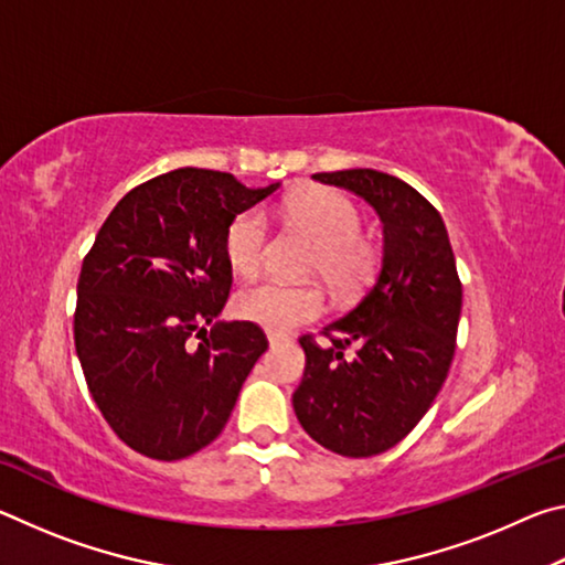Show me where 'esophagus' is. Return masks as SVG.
Listing matches in <instances>:
<instances>
[{
  "mask_svg": "<svg viewBox=\"0 0 565 565\" xmlns=\"http://www.w3.org/2000/svg\"><path fill=\"white\" fill-rule=\"evenodd\" d=\"M266 339H269V343H271V347H276V343H281V341H286V337H284V333H276V331H269V333H266Z\"/></svg>",
  "mask_w": 565,
  "mask_h": 565,
  "instance_id": "34e87169",
  "label": "esophagus"
}]
</instances>
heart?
I'll list each match as a JSON object with an SVG mask.
<instances>
[{"label":"heart","instance_id":"obj_1","mask_svg":"<svg viewBox=\"0 0 565 565\" xmlns=\"http://www.w3.org/2000/svg\"><path fill=\"white\" fill-rule=\"evenodd\" d=\"M281 212L317 242L309 269L321 274L331 289L339 294L359 291L374 276L379 248L361 232L359 206L343 191L329 186L296 191L286 199ZM266 234L269 228L259 209H246L232 218L224 236V254L236 274L254 276L262 269ZM323 309H327V296L317 284L266 279L248 284L236 296L238 317L279 333L319 319Z\"/></svg>","mask_w":565,"mask_h":565}]
</instances>
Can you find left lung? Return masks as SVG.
<instances>
[{
  "mask_svg": "<svg viewBox=\"0 0 565 565\" xmlns=\"http://www.w3.org/2000/svg\"><path fill=\"white\" fill-rule=\"evenodd\" d=\"M349 189L384 222V262L353 309L311 333L294 411L303 431L333 454L366 458L406 438L441 391L456 351L461 279L436 206L384 171L343 169L313 174ZM352 356L347 358L345 351Z\"/></svg>",
  "mask_w": 565,
  "mask_h": 565,
  "instance_id": "1",
  "label": "left lung"
}]
</instances>
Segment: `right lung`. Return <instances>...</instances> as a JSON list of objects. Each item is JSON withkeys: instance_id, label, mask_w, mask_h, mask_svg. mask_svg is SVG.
Masks as SVG:
<instances>
[{"instance_id": "add662e5", "label": "right lung", "mask_w": 565, "mask_h": 565, "mask_svg": "<svg viewBox=\"0 0 565 565\" xmlns=\"http://www.w3.org/2000/svg\"><path fill=\"white\" fill-rule=\"evenodd\" d=\"M279 184L246 189L212 169H174L111 209L76 284L74 347L89 394L124 444L157 461L202 451L269 349L254 321H222L232 291L224 236ZM205 341L196 348L190 337Z\"/></svg>"}]
</instances>
